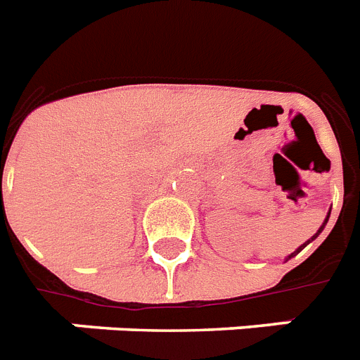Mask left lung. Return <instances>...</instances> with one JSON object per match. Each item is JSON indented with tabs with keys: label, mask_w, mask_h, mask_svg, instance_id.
<instances>
[{
	"label": "left lung",
	"mask_w": 360,
	"mask_h": 360,
	"mask_svg": "<svg viewBox=\"0 0 360 360\" xmlns=\"http://www.w3.org/2000/svg\"><path fill=\"white\" fill-rule=\"evenodd\" d=\"M327 220H329V214H327L326 221H323V226H322V227H320V229H318V233H316V235H314V236H312L311 240H314V238H316V236H318V235H320V233H322V231H323V227H326V224H327ZM311 240H309V242H311ZM309 242H307V244H309ZM307 244H303V246H300V248H297V250H296V251H294V253H290V255H288V259H292V257H294V255H297V253H300V251H302V250H303V248H305V246H307Z\"/></svg>",
	"instance_id": "8db88e82"
}]
</instances>
